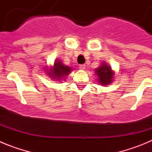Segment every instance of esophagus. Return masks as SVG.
I'll use <instances>...</instances> for the list:
<instances>
[{"label": "esophagus", "instance_id": "esophagus-1", "mask_svg": "<svg viewBox=\"0 0 152 152\" xmlns=\"http://www.w3.org/2000/svg\"><path fill=\"white\" fill-rule=\"evenodd\" d=\"M79 68H80V69H81V70H84L86 68V65L85 64H80Z\"/></svg>", "mask_w": 152, "mask_h": 152}]
</instances>
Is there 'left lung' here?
I'll use <instances>...</instances> for the list:
<instances>
[{
    "label": "left lung",
    "instance_id": "8db88e82",
    "mask_svg": "<svg viewBox=\"0 0 152 152\" xmlns=\"http://www.w3.org/2000/svg\"><path fill=\"white\" fill-rule=\"evenodd\" d=\"M96 80L102 86H107L110 84L113 80L115 73L112 68L107 64V62L101 63L100 66L95 69Z\"/></svg>",
    "mask_w": 152,
    "mask_h": 152
}]
</instances>
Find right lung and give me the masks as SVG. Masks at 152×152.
I'll use <instances>...</instances> for the list:
<instances>
[{"instance_id": "add662e5", "label": "right lung", "mask_w": 152, "mask_h": 152, "mask_svg": "<svg viewBox=\"0 0 152 152\" xmlns=\"http://www.w3.org/2000/svg\"><path fill=\"white\" fill-rule=\"evenodd\" d=\"M46 75L52 78V80H56V81L61 82V80H65V77L71 73L72 68L69 66L64 65L62 64L61 61L58 58L55 60L53 65L50 67L47 66L45 68Z\"/></svg>"}]
</instances>
